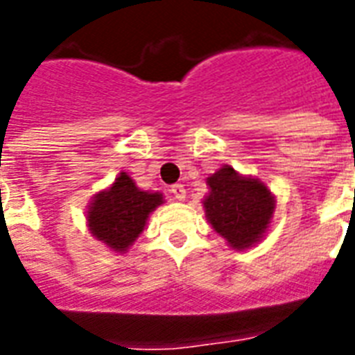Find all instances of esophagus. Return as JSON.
I'll return each instance as SVG.
<instances>
[{"label":"esophagus","mask_w":355,"mask_h":355,"mask_svg":"<svg viewBox=\"0 0 355 355\" xmlns=\"http://www.w3.org/2000/svg\"><path fill=\"white\" fill-rule=\"evenodd\" d=\"M171 193L177 200H184V198H186V187H184L182 184H175V186H171Z\"/></svg>","instance_id":"34e87169"}]
</instances>
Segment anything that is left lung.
I'll return each instance as SVG.
<instances>
[{"label":"left lung","mask_w":355,"mask_h":355,"mask_svg":"<svg viewBox=\"0 0 355 355\" xmlns=\"http://www.w3.org/2000/svg\"><path fill=\"white\" fill-rule=\"evenodd\" d=\"M205 218L234 251H245L269 231L276 211V196L251 175H240L233 166H222L205 178Z\"/></svg>","instance_id":"left-lung-1"}]
</instances>
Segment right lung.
I'll list each match as a JSON object with an SVG mask.
<instances>
[{
    "mask_svg": "<svg viewBox=\"0 0 355 355\" xmlns=\"http://www.w3.org/2000/svg\"><path fill=\"white\" fill-rule=\"evenodd\" d=\"M162 204V193L144 191L121 171L112 186L94 195L86 207V225L95 240L124 254L144 231L150 214Z\"/></svg>",
    "mask_w": 355,
    "mask_h": 355,
    "instance_id": "obj_1",
    "label": "right lung"
}]
</instances>
